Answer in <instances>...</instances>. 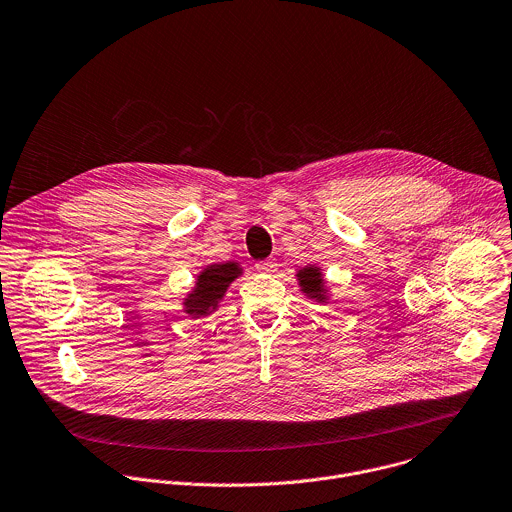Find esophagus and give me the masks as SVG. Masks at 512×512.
Returning <instances> with one entry per match:
<instances>
[{
  "mask_svg": "<svg viewBox=\"0 0 512 512\" xmlns=\"http://www.w3.org/2000/svg\"><path fill=\"white\" fill-rule=\"evenodd\" d=\"M276 262H272V260H264V262H258L256 264V270L260 272V274H266V276H272L274 272H276Z\"/></svg>",
  "mask_w": 512,
  "mask_h": 512,
  "instance_id": "34e87169",
  "label": "esophagus"
}]
</instances>
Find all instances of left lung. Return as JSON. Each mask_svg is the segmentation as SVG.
<instances>
[{"label": "left lung", "mask_w": 512, "mask_h": 512, "mask_svg": "<svg viewBox=\"0 0 512 512\" xmlns=\"http://www.w3.org/2000/svg\"><path fill=\"white\" fill-rule=\"evenodd\" d=\"M298 284L302 288V292L310 298V300H316L320 304L328 302V288H326V282H324V274L318 266H312L308 264L306 268H302L298 274Z\"/></svg>", "instance_id": "obj_1"}]
</instances>
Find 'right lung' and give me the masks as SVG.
I'll list each match as a JSON object with an SVG mask.
<instances>
[{
  "label": "right lung",
  "mask_w": 512,
  "mask_h": 512,
  "mask_svg": "<svg viewBox=\"0 0 512 512\" xmlns=\"http://www.w3.org/2000/svg\"><path fill=\"white\" fill-rule=\"evenodd\" d=\"M242 274L238 262H224V264H210L202 268L196 276V284L192 292L184 298L182 306L184 312L192 318H204L212 314L220 300L224 298L228 286Z\"/></svg>",
  "instance_id": "add662e5"
}]
</instances>
